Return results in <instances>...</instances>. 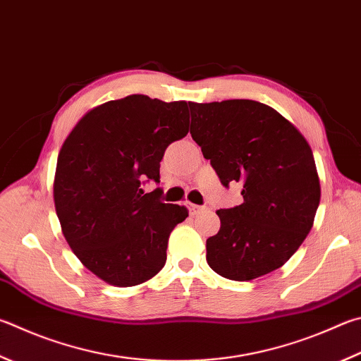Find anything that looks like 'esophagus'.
<instances>
[{
  "label": "esophagus",
  "mask_w": 361,
  "mask_h": 361,
  "mask_svg": "<svg viewBox=\"0 0 361 361\" xmlns=\"http://www.w3.org/2000/svg\"><path fill=\"white\" fill-rule=\"evenodd\" d=\"M185 205L188 207V209H189V213H191L192 216H194V214H197V213L200 212V209H202V207H199V205H195V203H191V202H186V203H185Z\"/></svg>",
  "instance_id": "34e87169"
}]
</instances>
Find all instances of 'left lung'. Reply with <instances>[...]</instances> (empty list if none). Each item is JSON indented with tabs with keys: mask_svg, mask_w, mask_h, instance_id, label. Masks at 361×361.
Masks as SVG:
<instances>
[{
	"mask_svg": "<svg viewBox=\"0 0 361 361\" xmlns=\"http://www.w3.org/2000/svg\"><path fill=\"white\" fill-rule=\"evenodd\" d=\"M191 135L241 205L218 209L221 228L207 240L212 270L251 281L289 260L310 233L320 202L311 147L276 110L249 99L189 104Z\"/></svg>",
	"mask_w": 361,
	"mask_h": 361,
	"instance_id": "obj_1",
	"label": "left lung"
}]
</instances>
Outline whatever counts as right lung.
Wrapping results in <instances>:
<instances>
[{
    "mask_svg": "<svg viewBox=\"0 0 361 361\" xmlns=\"http://www.w3.org/2000/svg\"><path fill=\"white\" fill-rule=\"evenodd\" d=\"M189 130L188 102L145 94L109 101L85 115L58 154L54 199L64 238L106 283L130 287L158 274L173 227L188 208L161 200V159Z\"/></svg>",
    "mask_w": 361,
    "mask_h": 361,
    "instance_id": "right-lung-1",
    "label": "right lung"
}]
</instances>
